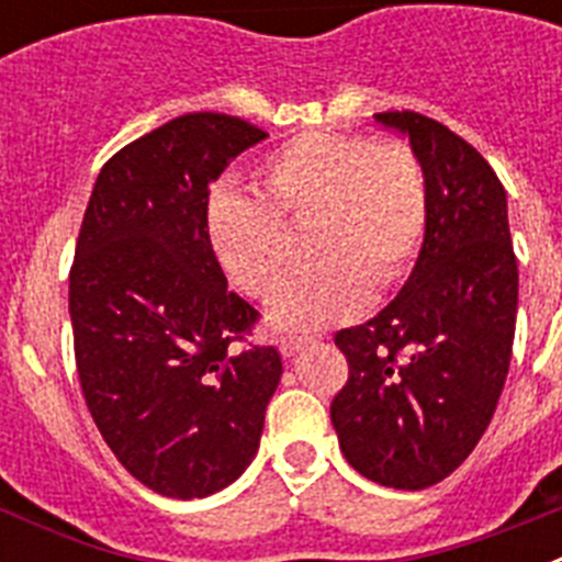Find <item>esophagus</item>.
I'll return each mask as SVG.
<instances>
[{
	"instance_id": "esophagus-1",
	"label": "esophagus",
	"mask_w": 562,
	"mask_h": 562,
	"mask_svg": "<svg viewBox=\"0 0 562 562\" xmlns=\"http://www.w3.org/2000/svg\"><path fill=\"white\" fill-rule=\"evenodd\" d=\"M310 342H312V337H295V335H292V337H284V340L278 342V349H281V355H284V357H295L297 351L304 349V346H310Z\"/></svg>"
}]
</instances>
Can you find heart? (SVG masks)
Instances as JSON below:
<instances>
[{
    "mask_svg": "<svg viewBox=\"0 0 562 562\" xmlns=\"http://www.w3.org/2000/svg\"><path fill=\"white\" fill-rule=\"evenodd\" d=\"M306 227V272L270 306L281 331L317 329L357 315L371 286L408 276L428 227V186L402 143L304 132L278 146L256 193L220 186L205 211L207 245L238 290L267 297L292 258L290 233Z\"/></svg>",
    "mask_w": 562,
    "mask_h": 562,
    "instance_id": "heart-1",
    "label": "heart"
}]
</instances>
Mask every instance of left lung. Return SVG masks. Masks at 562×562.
<instances>
[{
	"label": "left lung",
	"instance_id": "1",
	"mask_svg": "<svg viewBox=\"0 0 562 562\" xmlns=\"http://www.w3.org/2000/svg\"><path fill=\"white\" fill-rule=\"evenodd\" d=\"M408 137L428 186V227L400 295L340 329L349 382L331 425L357 473L425 490L473 453L504 391L518 315L506 191L459 134L419 112H380Z\"/></svg>",
	"mask_w": 562,
	"mask_h": 562
}]
</instances>
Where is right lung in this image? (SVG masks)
Returning a JSON list of instances; mask_svg holds the SVG:
<instances>
[{
	"label": "right lung",
	"instance_id": "1",
	"mask_svg": "<svg viewBox=\"0 0 562 562\" xmlns=\"http://www.w3.org/2000/svg\"><path fill=\"white\" fill-rule=\"evenodd\" d=\"M267 137L220 112L143 134L98 173L69 270L87 408L117 461L166 498H205L245 473L281 382L272 346L236 351L258 312L207 245V188Z\"/></svg>",
	"mask_w": 562,
	"mask_h": 562
}]
</instances>
